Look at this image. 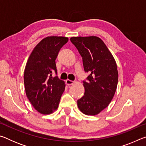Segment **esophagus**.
<instances>
[{
	"mask_svg": "<svg viewBox=\"0 0 146 146\" xmlns=\"http://www.w3.org/2000/svg\"><path fill=\"white\" fill-rule=\"evenodd\" d=\"M66 84H67V85L70 86V85L73 84L74 83V81L70 80H66Z\"/></svg>",
	"mask_w": 146,
	"mask_h": 146,
	"instance_id": "34e87169",
	"label": "esophagus"
}]
</instances>
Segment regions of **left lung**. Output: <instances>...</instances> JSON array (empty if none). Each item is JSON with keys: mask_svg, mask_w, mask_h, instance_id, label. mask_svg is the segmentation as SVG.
Instances as JSON below:
<instances>
[{"mask_svg": "<svg viewBox=\"0 0 146 146\" xmlns=\"http://www.w3.org/2000/svg\"><path fill=\"white\" fill-rule=\"evenodd\" d=\"M70 40L82 58L84 70L89 76L83 80L84 95L77 100L84 114L95 115L108 107L117 89L116 62L104 42L97 36L71 37Z\"/></svg>", "mask_w": 146, "mask_h": 146, "instance_id": "obj_1", "label": "left lung"}]
</instances>
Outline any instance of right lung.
<instances>
[{"label":"right lung","instance_id":"obj_1","mask_svg":"<svg viewBox=\"0 0 146 146\" xmlns=\"http://www.w3.org/2000/svg\"><path fill=\"white\" fill-rule=\"evenodd\" d=\"M68 40L63 36L44 38L34 48L27 62L24 75L26 93L32 106L42 114H50L58 108L65 90L64 82L56 75L55 59Z\"/></svg>","mask_w":146,"mask_h":146}]
</instances>
